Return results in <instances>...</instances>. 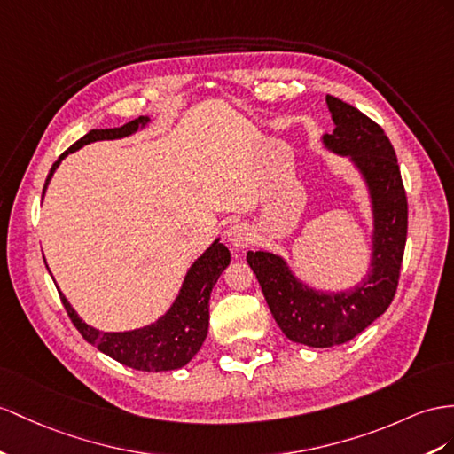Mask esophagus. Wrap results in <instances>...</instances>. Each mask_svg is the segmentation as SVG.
I'll return each mask as SVG.
<instances>
[{"instance_id":"34e87169","label":"esophagus","mask_w":454,"mask_h":454,"mask_svg":"<svg viewBox=\"0 0 454 454\" xmlns=\"http://www.w3.org/2000/svg\"><path fill=\"white\" fill-rule=\"evenodd\" d=\"M251 236H253L251 228L247 224H234V226H230L226 231V239L230 241V246L234 249L246 247L251 241Z\"/></svg>"}]
</instances>
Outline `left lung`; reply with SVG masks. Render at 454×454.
Segmentation results:
<instances>
[{
	"mask_svg": "<svg viewBox=\"0 0 454 454\" xmlns=\"http://www.w3.org/2000/svg\"><path fill=\"white\" fill-rule=\"evenodd\" d=\"M332 134L322 144L348 157L363 176L374 216L372 259L364 280L348 292H317L294 276L287 262L269 251H249L262 295L287 340L309 347H332L353 340L387 310L397 292L409 226V207L397 155L381 126L348 103L326 96Z\"/></svg>",
	"mask_w": 454,
	"mask_h": 454,
	"instance_id": "8db88e82",
	"label": "left lung"
}]
</instances>
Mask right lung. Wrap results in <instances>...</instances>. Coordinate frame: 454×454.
I'll return each instance as SVG.
<instances>
[{
	"mask_svg": "<svg viewBox=\"0 0 454 454\" xmlns=\"http://www.w3.org/2000/svg\"><path fill=\"white\" fill-rule=\"evenodd\" d=\"M149 116H137L136 121L126 122L119 128H106V130H90L86 136L78 139L76 144L68 147L65 153L53 162V167L45 178L42 197L48 190V184L53 176L57 167L68 155L74 153L80 147L101 139H121L137 132V128H145ZM230 264V251L215 239L200 259H197L188 274L184 278L178 297L174 299L172 307L162 315L157 322L149 326L130 330V332H99L91 328L82 318L76 315V310L68 303L67 297L59 292L67 315L71 317L76 330L82 333V338L96 345L101 353L119 360L121 364L130 366L142 372H165L176 370L190 363L200 351L207 332H208V299L218 280V276L224 272Z\"/></svg>",
	"mask_w": 454,
	"mask_h": 454,
	"instance_id": "add662e5",
	"label": "right lung"
}]
</instances>
